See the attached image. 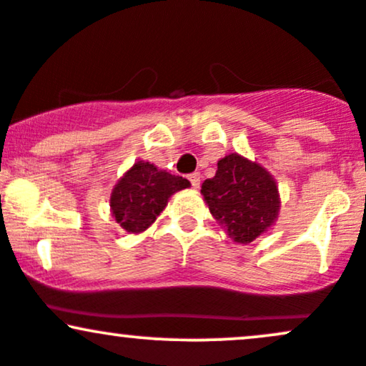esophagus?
<instances>
[{
    "instance_id": "1",
    "label": "esophagus",
    "mask_w": 366,
    "mask_h": 366,
    "mask_svg": "<svg viewBox=\"0 0 366 366\" xmlns=\"http://www.w3.org/2000/svg\"><path fill=\"white\" fill-rule=\"evenodd\" d=\"M189 180H191L192 186L199 187V184H201V174H199V172H194V174L189 175Z\"/></svg>"
}]
</instances>
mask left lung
Instances as JSON below:
<instances>
[{
  "mask_svg": "<svg viewBox=\"0 0 366 366\" xmlns=\"http://www.w3.org/2000/svg\"><path fill=\"white\" fill-rule=\"evenodd\" d=\"M209 212L236 242L247 244L267 232L279 217L280 197L275 179L259 163L227 154L217 174L201 186Z\"/></svg>",
  "mask_w": 366,
  "mask_h": 366,
  "instance_id": "1",
  "label": "left lung"
}]
</instances>
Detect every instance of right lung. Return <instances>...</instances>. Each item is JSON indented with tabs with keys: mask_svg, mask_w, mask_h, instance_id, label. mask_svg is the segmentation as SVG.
I'll return each mask as SVG.
<instances>
[{
	"mask_svg": "<svg viewBox=\"0 0 366 366\" xmlns=\"http://www.w3.org/2000/svg\"><path fill=\"white\" fill-rule=\"evenodd\" d=\"M189 186L187 179L159 170L149 162H136L113 187L112 215L125 232L139 234L157 220L172 194Z\"/></svg>",
	"mask_w": 366,
	"mask_h": 366,
	"instance_id": "1",
	"label": "right lung"
}]
</instances>
